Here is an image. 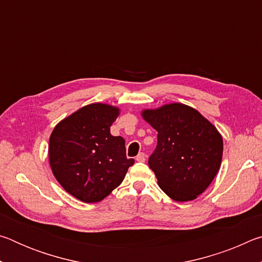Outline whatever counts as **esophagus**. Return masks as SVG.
I'll use <instances>...</instances> for the list:
<instances>
[{"label":"esophagus","instance_id":"obj_1","mask_svg":"<svg viewBox=\"0 0 262 262\" xmlns=\"http://www.w3.org/2000/svg\"><path fill=\"white\" fill-rule=\"evenodd\" d=\"M135 159H136L137 162H142V163H143V162L145 161V155H144L143 152H140L139 155H137Z\"/></svg>","mask_w":262,"mask_h":262}]
</instances>
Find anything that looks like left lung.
Segmentation results:
<instances>
[{"mask_svg":"<svg viewBox=\"0 0 262 262\" xmlns=\"http://www.w3.org/2000/svg\"><path fill=\"white\" fill-rule=\"evenodd\" d=\"M142 115L158 132L148 164L159 187L176 201L196 199L220 170L221 134L196 110L184 104L145 110Z\"/></svg>","mask_w":262,"mask_h":262,"instance_id":"8db88e82","label":"left lung"}]
</instances>
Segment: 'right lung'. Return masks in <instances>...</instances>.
I'll list each match as a JSON object with an SVG mask.
<instances>
[{
  "instance_id": "right-lung-1",
  "label": "right lung",
  "mask_w": 262,
  "mask_h": 262,
  "mask_svg": "<svg viewBox=\"0 0 262 262\" xmlns=\"http://www.w3.org/2000/svg\"><path fill=\"white\" fill-rule=\"evenodd\" d=\"M119 110L106 104L84 106L57 123L48 145L53 174L78 200L99 202L122 183L134 159L125 140L111 135Z\"/></svg>"
}]
</instances>
